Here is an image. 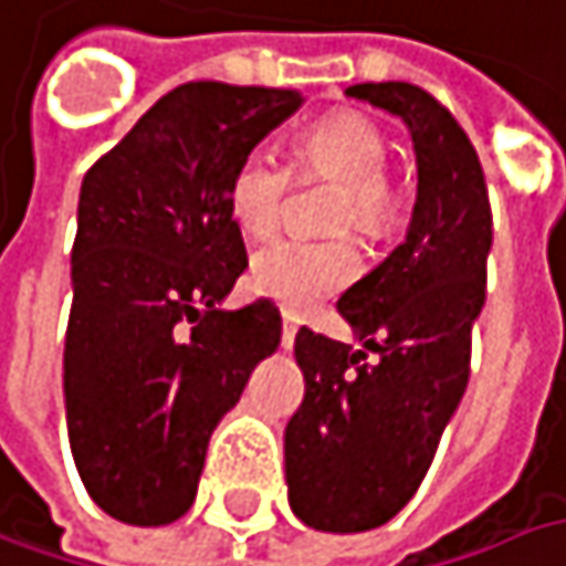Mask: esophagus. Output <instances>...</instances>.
I'll use <instances>...</instances> for the list:
<instances>
[{"mask_svg": "<svg viewBox=\"0 0 566 566\" xmlns=\"http://www.w3.org/2000/svg\"><path fill=\"white\" fill-rule=\"evenodd\" d=\"M294 336H297V319L291 314H282V346L291 349L294 346Z\"/></svg>", "mask_w": 566, "mask_h": 566, "instance_id": "34e87169", "label": "esophagus"}]
</instances>
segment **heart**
<instances>
[{"label":"heart","mask_w":566,"mask_h":566,"mask_svg":"<svg viewBox=\"0 0 566 566\" xmlns=\"http://www.w3.org/2000/svg\"><path fill=\"white\" fill-rule=\"evenodd\" d=\"M390 140L368 115L339 112L307 127L291 169L339 182L333 227H355L365 237L387 233L403 208V188L387 172ZM287 169L269 153H247L227 179V214L250 240H269L282 220ZM361 272V252L346 237L333 240H279L252 255V284L287 311H311L333 297Z\"/></svg>","instance_id":"1"}]
</instances>
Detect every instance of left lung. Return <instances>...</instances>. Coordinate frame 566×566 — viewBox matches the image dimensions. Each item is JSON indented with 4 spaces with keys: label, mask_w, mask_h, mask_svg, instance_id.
<instances>
[{
    "label": "left lung",
    "mask_w": 566,
    "mask_h": 566,
    "mask_svg": "<svg viewBox=\"0 0 566 566\" xmlns=\"http://www.w3.org/2000/svg\"><path fill=\"white\" fill-rule=\"evenodd\" d=\"M346 95L410 127L416 205L407 240L336 304L361 349L307 326L294 336L304 400L284 429L287 503L339 535L390 522L426 478L468 387L493 243L481 159L449 108L410 83Z\"/></svg>",
    "instance_id": "1"
}]
</instances>
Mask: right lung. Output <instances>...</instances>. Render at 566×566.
Wrapping results in <instances>:
<instances>
[{"mask_svg": "<svg viewBox=\"0 0 566 566\" xmlns=\"http://www.w3.org/2000/svg\"><path fill=\"white\" fill-rule=\"evenodd\" d=\"M301 92L185 83L80 188L63 400L98 510L169 525L195 503L217 422L282 343L269 297L223 311L250 265L227 179Z\"/></svg>", "mask_w": 566, "mask_h": 566, "instance_id": "right-lung-1", "label": "right lung"}]
</instances>
